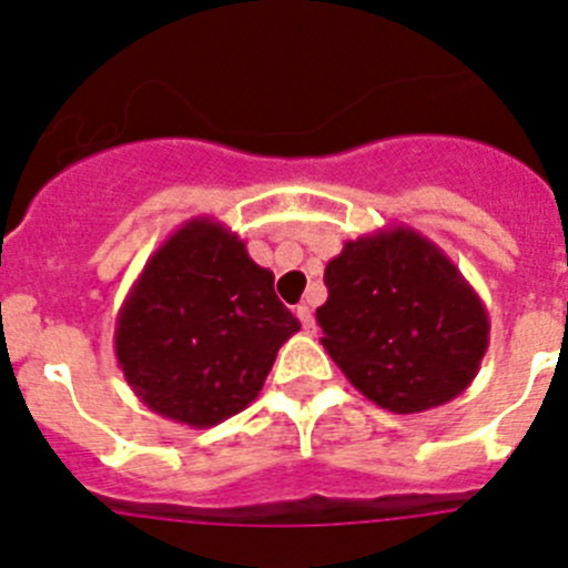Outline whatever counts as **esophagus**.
I'll return each instance as SVG.
<instances>
[{
	"label": "esophagus",
	"mask_w": 568,
	"mask_h": 568,
	"mask_svg": "<svg viewBox=\"0 0 568 568\" xmlns=\"http://www.w3.org/2000/svg\"><path fill=\"white\" fill-rule=\"evenodd\" d=\"M295 318L301 321V327L307 329V333H313L315 318H313V310H310L307 304H298V307H295Z\"/></svg>",
	"instance_id": "obj_1"
}]
</instances>
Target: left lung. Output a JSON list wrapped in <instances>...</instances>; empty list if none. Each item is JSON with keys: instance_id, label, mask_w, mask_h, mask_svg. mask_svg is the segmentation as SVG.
Wrapping results in <instances>:
<instances>
[{"instance_id": "8db88e82", "label": "left lung", "mask_w": 568, "mask_h": 568, "mask_svg": "<svg viewBox=\"0 0 568 568\" xmlns=\"http://www.w3.org/2000/svg\"><path fill=\"white\" fill-rule=\"evenodd\" d=\"M315 310L324 349L361 395L413 415L458 398L489 346V313L444 250L404 224L346 241Z\"/></svg>"}]
</instances>
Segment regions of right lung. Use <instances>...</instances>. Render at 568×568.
Returning <instances> with one entry per match:
<instances>
[{
	"mask_svg": "<svg viewBox=\"0 0 568 568\" xmlns=\"http://www.w3.org/2000/svg\"><path fill=\"white\" fill-rule=\"evenodd\" d=\"M301 329L273 273L222 222L199 215L162 241L115 318V361L148 409L207 429L258 398Z\"/></svg>",
	"mask_w": 568,
	"mask_h": 568,
	"instance_id": "right-lung-1",
	"label": "right lung"
}]
</instances>
